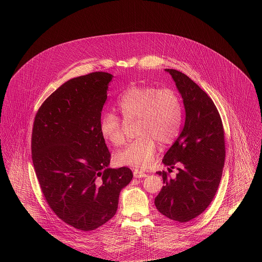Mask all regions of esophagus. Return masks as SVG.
I'll use <instances>...</instances> for the list:
<instances>
[{
    "label": "esophagus",
    "instance_id": "34e87169",
    "mask_svg": "<svg viewBox=\"0 0 262 262\" xmlns=\"http://www.w3.org/2000/svg\"><path fill=\"white\" fill-rule=\"evenodd\" d=\"M134 177H135V178H145V177H147V174H145V173H143V172H141V171L136 169V170L134 171Z\"/></svg>",
    "mask_w": 262,
    "mask_h": 262
}]
</instances>
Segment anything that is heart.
Wrapping results in <instances>:
<instances>
[{"label": "heart", "instance_id": "b5f03b06", "mask_svg": "<svg viewBox=\"0 0 262 262\" xmlns=\"http://www.w3.org/2000/svg\"><path fill=\"white\" fill-rule=\"evenodd\" d=\"M117 108L126 123L136 124L138 137L115 155L119 166L146 168L154 159L157 143L165 146L178 137L183 119V106L179 94L171 88L133 86L117 101ZM125 122L111 112L100 120L102 137L114 146L125 141Z\"/></svg>", "mask_w": 262, "mask_h": 262}]
</instances>
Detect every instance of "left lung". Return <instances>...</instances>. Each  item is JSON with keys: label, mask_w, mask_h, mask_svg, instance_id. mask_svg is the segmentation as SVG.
I'll return each mask as SVG.
<instances>
[{"label": "left lung", "mask_w": 262, "mask_h": 262, "mask_svg": "<svg viewBox=\"0 0 262 262\" xmlns=\"http://www.w3.org/2000/svg\"><path fill=\"white\" fill-rule=\"evenodd\" d=\"M172 75L184 100L186 122L182 133L167 151L162 162L164 187L155 198L158 211L171 220L185 223L198 217L214 199L224 167V127L214 102L187 75L166 69Z\"/></svg>", "instance_id": "left-lung-1"}]
</instances>
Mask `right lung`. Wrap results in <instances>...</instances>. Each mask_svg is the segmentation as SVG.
<instances>
[{"instance_id": "add662e5", "label": "right lung", "mask_w": 262, "mask_h": 262, "mask_svg": "<svg viewBox=\"0 0 262 262\" xmlns=\"http://www.w3.org/2000/svg\"><path fill=\"white\" fill-rule=\"evenodd\" d=\"M112 77L95 72L68 80L42 103L32 128V162L45 200L62 221L84 232L112 218L134 177L127 167L108 168L111 153L100 134Z\"/></svg>"}]
</instances>
